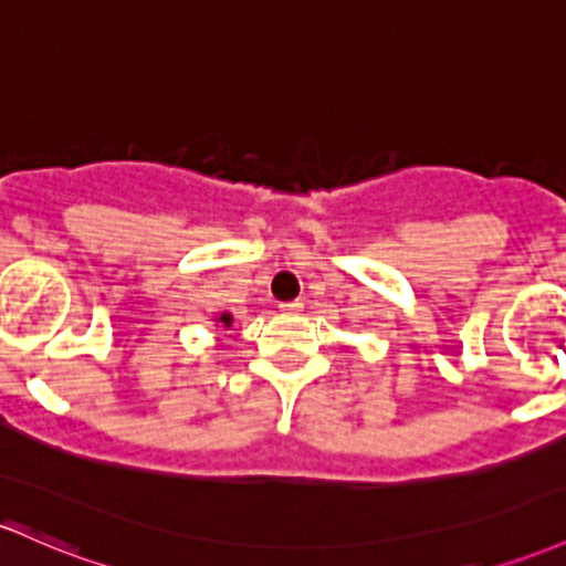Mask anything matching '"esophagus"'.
<instances>
[{"label":"esophagus","instance_id":"34e87169","mask_svg":"<svg viewBox=\"0 0 566 566\" xmlns=\"http://www.w3.org/2000/svg\"><path fill=\"white\" fill-rule=\"evenodd\" d=\"M279 312H282V314H301V312H303V303H301V301L279 303Z\"/></svg>","mask_w":566,"mask_h":566}]
</instances>
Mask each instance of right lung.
Instances as JSON below:
<instances>
[{
    "label": "right lung",
    "mask_w": 566,
    "mask_h": 566,
    "mask_svg": "<svg viewBox=\"0 0 566 566\" xmlns=\"http://www.w3.org/2000/svg\"><path fill=\"white\" fill-rule=\"evenodd\" d=\"M217 322H220L222 327H231L233 325V314H228V312L220 314V319H217Z\"/></svg>",
    "instance_id": "obj_1"
}]
</instances>
